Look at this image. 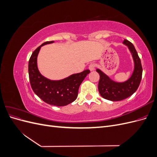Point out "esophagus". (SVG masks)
I'll return each mask as SVG.
<instances>
[{
	"label": "esophagus",
	"instance_id": "34e87169",
	"mask_svg": "<svg viewBox=\"0 0 157 157\" xmlns=\"http://www.w3.org/2000/svg\"><path fill=\"white\" fill-rule=\"evenodd\" d=\"M95 67H96V65H95L94 63H91L90 64L89 66H88V69L90 71H94L95 69Z\"/></svg>",
	"mask_w": 157,
	"mask_h": 157
}]
</instances>
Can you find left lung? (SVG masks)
Wrapping results in <instances>:
<instances>
[{"label":"left lung","mask_w":157,"mask_h":157,"mask_svg":"<svg viewBox=\"0 0 157 157\" xmlns=\"http://www.w3.org/2000/svg\"><path fill=\"white\" fill-rule=\"evenodd\" d=\"M123 44L127 46L129 49L134 63V71L129 78L124 82H116L109 78L100 69H96L100 77L98 83L99 94L104 99L113 101L123 100L132 96L138 88L142 77L143 69L141 60L134 46L126 39L123 41Z\"/></svg>","instance_id":"obj_1"}]
</instances>
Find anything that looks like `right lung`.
I'll use <instances>...</instances> for the list:
<instances>
[{"label":"right lung","mask_w":157,"mask_h":157,"mask_svg":"<svg viewBox=\"0 0 157 157\" xmlns=\"http://www.w3.org/2000/svg\"><path fill=\"white\" fill-rule=\"evenodd\" d=\"M53 42H45L33 52L28 66L30 84L33 92L42 101L52 105L65 106L77 99L80 85L90 73V70H84L81 73L73 74L59 80H52L44 77L38 69L37 56L42 46Z\"/></svg>","instance_id":"add662e5"}]
</instances>
